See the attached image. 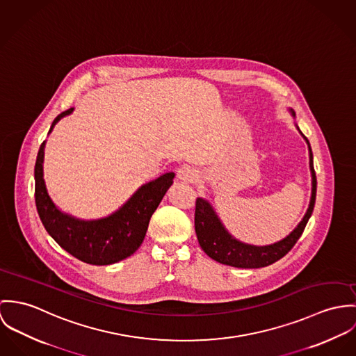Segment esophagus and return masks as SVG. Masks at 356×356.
<instances>
[{"label":"esophagus","instance_id":"esophagus-1","mask_svg":"<svg viewBox=\"0 0 356 356\" xmlns=\"http://www.w3.org/2000/svg\"><path fill=\"white\" fill-rule=\"evenodd\" d=\"M197 170L194 166L190 165H183L179 168L177 170V179L183 183H191L194 180H197Z\"/></svg>","mask_w":356,"mask_h":356}]
</instances>
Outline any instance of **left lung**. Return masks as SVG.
Returning a JSON list of instances; mask_svg holds the SVG:
<instances>
[{
	"instance_id": "obj_1",
	"label": "left lung",
	"mask_w": 356,
	"mask_h": 356,
	"mask_svg": "<svg viewBox=\"0 0 356 356\" xmlns=\"http://www.w3.org/2000/svg\"><path fill=\"white\" fill-rule=\"evenodd\" d=\"M289 112L295 119V112L292 109H289ZM295 127L307 143L309 159H310L309 165L312 172V197H310L307 211L303 216L302 221L296 225V228L288 236L278 240L276 243L268 244V245H254V244L240 241L236 237L232 236L228 232V229L224 227L222 221L220 220L211 203L203 197H197V207H195V232H197V241L202 250L211 259L234 268H243V269L265 268L275 264L285 254H288V251L295 245L298 238L302 236L306 228V224L313 214L314 204H316V177L310 142L302 134L296 122H295Z\"/></svg>"
}]
</instances>
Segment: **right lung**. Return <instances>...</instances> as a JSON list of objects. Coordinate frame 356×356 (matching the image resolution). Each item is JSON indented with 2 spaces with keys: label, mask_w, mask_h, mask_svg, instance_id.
Masks as SVG:
<instances>
[{
  "label": "right lung",
  "mask_w": 356,
  "mask_h": 356,
  "mask_svg": "<svg viewBox=\"0 0 356 356\" xmlns=\"http://www.w3.org/2000/svg\"><path fill=\"white\" fill-rule=\"evenodd\" d=\"M74 108L60 113L49 129ZM46 140L40 145L35 162V203L40 221L47 234L67 252L90 265H112L132 255L146 236L150 218L169 187L175 173L168 172L156 180L139 187L131 197L112 214L97 220H81L64 213L49 195L43 179Z\"/></svg>",
  "instance_id": "right-lung-1"
}]
</instances>
